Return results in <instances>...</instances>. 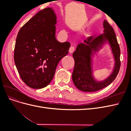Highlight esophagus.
Here are the masks:
<instances>
[{
  "mask_svg": "<svg viewBox=\"0 0 131 131\" xmlns=\"http://www.w3.org/2000/svg\"><path fill=\"white\" fill-rule=\"evenodd\" d=\"M74 50H75V47L73 46H71L70 47V48H69V52H70V53H73L74 51Z\"/></svg>",
  "mask_w": 131,
  "mask_h": 131,
  "instance_id": "esophagus-1",
  "label": "esophagus"
}]
</instances>
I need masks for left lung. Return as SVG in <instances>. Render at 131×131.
I'll use <instances>...</instances> for the list:
<instances>
[{
	"instance_id": "1",
	"label": "left lung",
	"mask_w": 131,
	"mask_h": 131,
	"mask_svg": "<svg viewBox=\"0 0 131 131\" xmlns=\"http://www.w3.org/2000/svg\"><path fill=\"white\" fill-rule=\"evenodd\" d=\"M104 33L99 36H91L77 46L73 53L75 66L72 73V79L75 86L84 92H95L110 85L119 72L120 49L113 27L106 20L103 22ZM109 42L116 63L113 73L103 81L98 82L92 76L91 55L99 50L104 42Z\"/></svg>"
}]
</instances>
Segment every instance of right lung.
I'll list each match as a JSON object with an SVG mask.
<instances>
[{"mask_svg": "<svg viewBox=\"0 0 131 131\" xmlns=\"http://www.w3.org/2000/svg\"><path fill=\"white\" fill-rule=\"evenodd\" d=\"M56 16L47 7L30 18L19 30L14 61L21 78L29 88L48 85L61 59L68 54L69 42H59L55 37Z\"/></svg>", "mask_w": 131, "mask_h": 131, "instance_id": "obj_1", "label": "right lung"}]
</instances>
